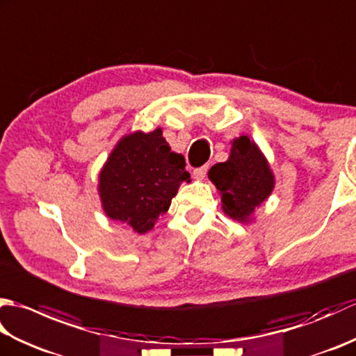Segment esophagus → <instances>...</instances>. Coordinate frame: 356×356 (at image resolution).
Returning a JSON list of instances; mask_svg holds the SVG:
<instances>
[{
    "instance_id": "esophagus-1",
    "label": "esophagus",
    "mask_w": 356,
    "mask_h": 356,
    "mask_svg": "<svg viewBox=\"0 0 356 356\" xmlns=\"http://www.w3.org/2000/svg\"><path fill=\"white\" fill-rule=\"evenodd\" d=\"M207 172H208V165H203V166H200V168L194 170V177L195 179H203L207 176Z\"/></svg>"
}]
</instances>
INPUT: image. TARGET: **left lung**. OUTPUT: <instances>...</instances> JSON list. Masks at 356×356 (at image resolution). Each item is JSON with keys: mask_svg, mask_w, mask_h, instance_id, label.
<instances>
[{"mask_svg": "<svg viewBox=\"0 0 356 356\" xmlns=\"http://www.w3.org/2000/svg\"><path fill=\"white\" fill-rule=\"evenodd\" d=\"M208 177L220 194L223 213L240 223H251L275 188L266 156L246 134L231 140L228 161L211 166Z\"/></svg>", "mask_w": 356, "mask_h": 356, "instance_id": "1", "label": "left lung"}]
</instances>
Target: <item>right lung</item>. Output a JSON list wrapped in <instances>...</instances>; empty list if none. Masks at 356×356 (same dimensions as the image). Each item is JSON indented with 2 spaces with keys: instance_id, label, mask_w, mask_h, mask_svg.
Segmentation results:
<instances>
[{
  "instance_id": "right-lung-1",
  "label": "right lung",
  "mask_w": 356,
  "mask_h": 356,
  "mask_svg": "<svg viewBox=\"0 0 356 356\" xmlns=\"http://www.w3.org/2000/svg\"><path fill=\"white\" fill-rule=\"evenodd\" d=\"M182 182H191L185 157L171 151L157 127L118 140L99 171L97 193L105 216L145 234L168 211Z\"/></svg>"
}]
</instances>
